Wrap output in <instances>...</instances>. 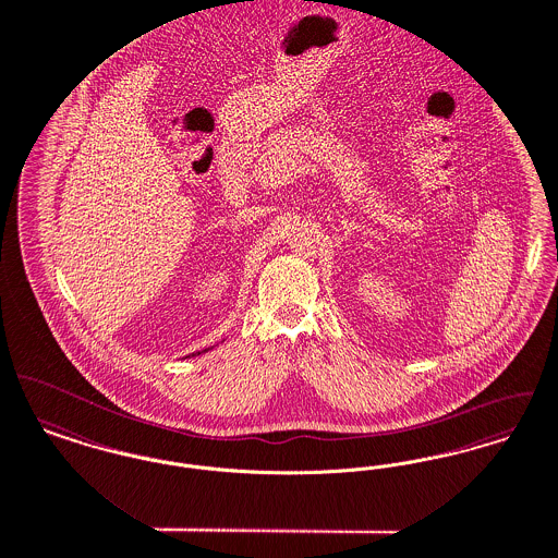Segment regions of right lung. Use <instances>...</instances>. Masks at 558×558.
I'll use <instances>...</instances> for the list:
<instances>
[{
	"label": "right lung",
	"mask_w": 558,
	"mask_h": 558,
	"mask_svg": "<svg viewBox=\"0 0 558 558\" xmlns=\"http://www.w3.org/2000/svg\"><path fill=\"white\" fill-rule=\"evenodd\" d=\"M206 351H207V349H206ZM206 351H204V352H206ZM193 354H202V352H193Z\"/></svg>",
	"instance_id": "add662e5"
}]
</instances>
